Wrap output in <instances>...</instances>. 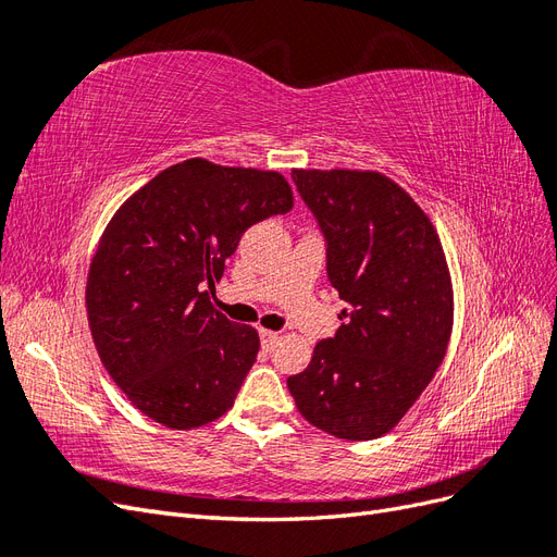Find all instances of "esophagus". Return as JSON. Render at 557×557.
Segmentation results:
<instances>
[{
  "label": "esophagus",
  "instance_id": "obj_1",
  "mask_svg": "<svg viewBox=\"0 0 557 557\" xmlns=\"http://www.w3.org/2000/svg\"><path fill=\"white\" fill-rule=\"evenodd\" d=\"M260 342H262V348H272L276 342H278V332H272V330H260Z\"/></svg>",
  "mask_w": 557,
  "mask_h": 557
}]
</instances>
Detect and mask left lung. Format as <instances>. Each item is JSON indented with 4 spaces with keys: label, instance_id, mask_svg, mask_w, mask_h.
<instances>
[{
    "label": "left lung",
    "instance_id": "1",
    "mask_svg": "<svg viewBox=\"0 0 557 557\" xmlns=\"http://www.w3.org/2000/svg\"><path fill=\"white\" fill-rule=\"evenodd\" d=\"M325 239L327 278L346 309L288 379L299 413L348 442L379 440L440 369L453 288L440 237L416 201L379 172H293Z\"/></svg>",
    "mask_w": 557,
    "mask_h": 557
}]
</instances>
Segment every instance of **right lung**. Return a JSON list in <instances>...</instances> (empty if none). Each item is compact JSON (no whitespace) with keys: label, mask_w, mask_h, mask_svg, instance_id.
<instances>
[{"label":"right lung","mask_w":557,"mask_h":557,"mask_svg":"<svg viewBox=\"0 0 557 557\" xmlns=\"http://www.w3.org/2000/svg\"><path fill=\"white\" fill-rule=\"evenodd\" d=\"M290 209L281 174L195 158L113 215L90 264L88 320L107 372L156 423L193 430L234 404L260 336L218 313L206 288L250 225Z\"/></svg>","instance_id":"right-lung-1"}]
</instances>
